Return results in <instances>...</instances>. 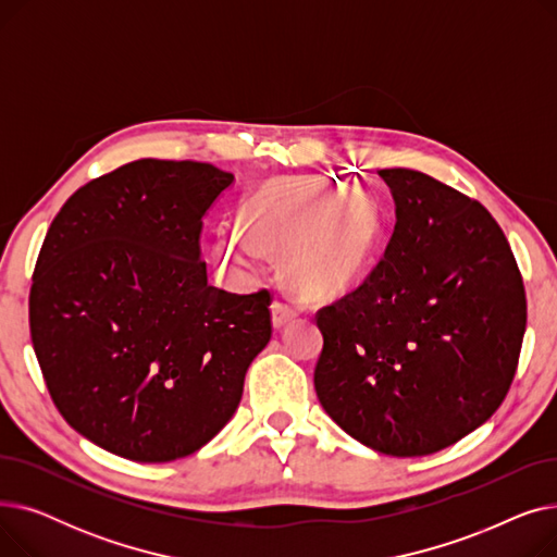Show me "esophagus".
<instances>
[{"instance_id":"34e87169","label":"esophagus","mask_w":557,"mask_h":557,"mask_svg":"<svg viewBox=\"0 0 557 557\" xmlns=\"http://www.w3.org/2000/svg\"><path fill=\"white\" fill-rule=\"evenodd\" d=\"M271 313H273V325H275V327H282V325L288 323V320L294 318L298 311H296V307L290 305V302L277 298V300L271 305Z\"/></svg>"}]
</instances>
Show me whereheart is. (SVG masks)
I'll use <instances>...</instances> for the list:
<instances>
[{
    "mask_svg": "<svg viewBox=\"0 0 557 557\" xmlns=\"http://www.w3.org/2000/svg\"><path fill=\"white\" fill-rule=\"evenodd\" d=\"M255 244L288 250V269L307 288L352 282L374 255L382 216L374 196L338 178H294L261 189L246 205ZM237 227L223 230L214 257L223 269H250L259 250Z\"/></svg>",
    "mask_w": 557,
    "mask_h": 557,
    "instance_id": "heart-1",
    "label": "heart"
}]
</instances>
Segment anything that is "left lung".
<instances>
[{"label": "left lung", "instance_id": "1", "mask_svg": "<svg viewBox=\"0 0 557 557\" xmlns=\"http://www.w3.org/2000/svg\"><path fill=\"white\" fill-rule=\"evenodd\" d=\"M397 205L368 277L318 309L313 370L327 416L366 447L411 458L472 433L506 399L525 290L483 205L413 169H382Z\"/></svg>", "mask_w": 557, "mask_h": 557}]
</instances>
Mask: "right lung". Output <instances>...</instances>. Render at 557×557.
<instances>
[{"label": "right lung", "instance_id": "obj_1", "mask_svg": "<svg viewBox=\"0 0 557 557\" xmlns=\"http://www.w3.org/2000/svg\"><path fill=\"white\" fill-rule=\"evenodd\" d=\"M232 181L208 162H128L47 230L32 343L58 411L110 454L169 462L208 445L271 341V290L210 286L200 259L202 216Z\"/></svg>", "mask_w": 557, "mask_h": 557}]
</instances>
